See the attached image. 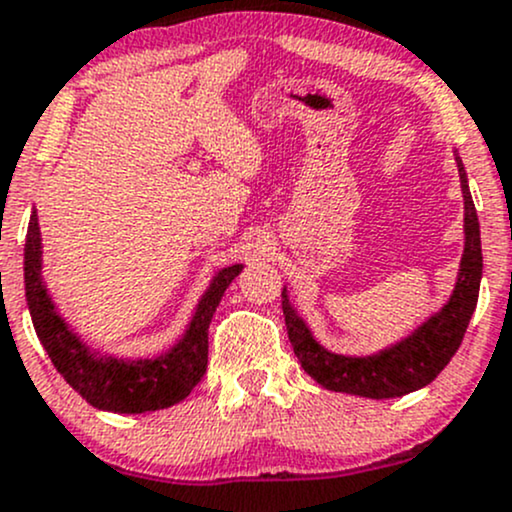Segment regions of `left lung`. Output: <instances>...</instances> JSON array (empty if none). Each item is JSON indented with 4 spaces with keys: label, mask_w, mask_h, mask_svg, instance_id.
Masks as SVG:
<instances>
[{
    "label": "left lung",
    "mask_w": 512,
    "mask_h": 512,
    "mask_svg": "<svg viewBox=\"0 0 512 512\" xmlns=\"http://www.w3.org/2000/svg\"><path fill=\"white\" fill-rule=\"evenodd\" d=\"M454 160H457L464 194L462 265H459L457 284H454L452 296L442 306V311L430 316L408 338L386 347V350L376 352V355H335V352H328L313 338L308 325L303 323V318L289 303L286 289L282 291L284 320L286 330H289V342L294 347V355L299 357L303 372L311 374L325 389L355 393V396L367 398L406 396V393L428 386L447 367L449 359L454 357V352L462 345L466 325H469L471 313H474L476 301H479L484 257H481L479 216H476L474 201H471L466 170L459 155Z\"/></svg>",
    "instance_id": "1"
}]
</instances>
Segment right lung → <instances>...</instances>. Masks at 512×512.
<instances>
[{
  "label": "right lung",
  "instance_id": "right-lung-1",
  "mask_svg": "<svg viewBox=\"0 0 512 512\" xmlns=\"http://www.w3.org/2000/svg\"><path fill=\"white\" fill-rule=\"evenodd\" d=\"M243 272V265L221 269L201 296L192 323L184 338L153 359H119L89 350L84 342L67 328L55 311L46 284L41 277V230L36 211L28 223L24 247V282L26 301L31 311L38 340L46 347L50 362L63 379L89 406L111 413H148L170 408L187 398L209 362V323L216 313L228 284Z\"/></svg>",
  "mask_w": 512,
  "mask_h": 512
}]
</instances>
